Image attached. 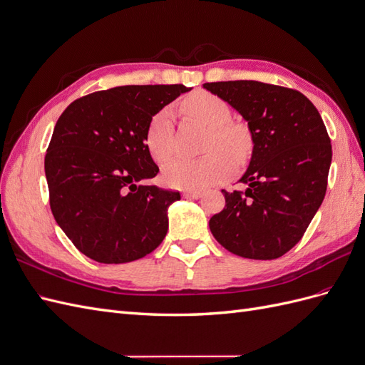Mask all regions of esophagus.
I'll return each mask as SVG.
<instances>
[{"mask_svg":"<svg viewBox=\"0 0 365 365\" xmlns=\"http://www.w3.org/2000/svg\"><path fill=\"white\" fill-rule=\"evenodd\" d=\"M202 193L201 192H196V190H190V192H184V197H189V200H197V197H201Z\"/></svg>","mask_w":365,"mask_h":365,"instance_id":"obj_1","label":"esophagus"}]
</instances>
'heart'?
<instances>
[{"instance_id": "heart-1", "label": "heart", "mask_w": 365, "mask_h": 365, "mask_svg": "<svg viewBox=\"0 0 365 365\" xmlns=\"http://www.w3.org/2000/svg\"><path fill=\"white\" fill-rule=\"evenodd\" d=\"M184 114L208 128L200 158H173L163 168L165 185L181 190H201L227 180L235 165H244L252 153L254 137L251 129L231 118L228 103L208 91H195L181 102ZM145 145L153 161L164 163L172 155L173 130L170 111L160 109L149 120Z\"/></svg>"}]
</instances>
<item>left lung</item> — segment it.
Returning a JSON list of instances; mask_svg holds the SVG:
<instances>
[{
    "instance_id": "left-lung-1",
    "label": "left lung",
    "mask_w": 365,
    "mask_h": 365,
    "mask_svg": "<svg viewBox=\"0 0 365 365\" xmlns=\"http://www.w3.org/2000/svg\"><path fill=\"white\" fill-rule=\"evenodd\" d=\"M247 121L254 137L245 192H227L210 219L215 239L245 259L282 257L322 205L332 145L318 109L300 91L257 81L204 83Z\"/></svg>"
}]
</instances>
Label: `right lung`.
I'll return each mask as SVG.
<instances>
[{
    "label": "right lung",
    "mask_w": 365,
    "mask_h": 365,
    "mask_svg": "<svg viewBox=\"0 0 365 365\" xmlns=\"http://www.w3.org/2000/svg\"><path fill=\"white\" fill-rule=\"evenodd\" d=\"M184 85H126L67 106L46 153L50 208L73 245L98 263L145 257L168 233L180 192L146 184L157 176L145 145L150 117Z\"/></svg>",
    "instance_id": "obj_1"
}]
</instances>
